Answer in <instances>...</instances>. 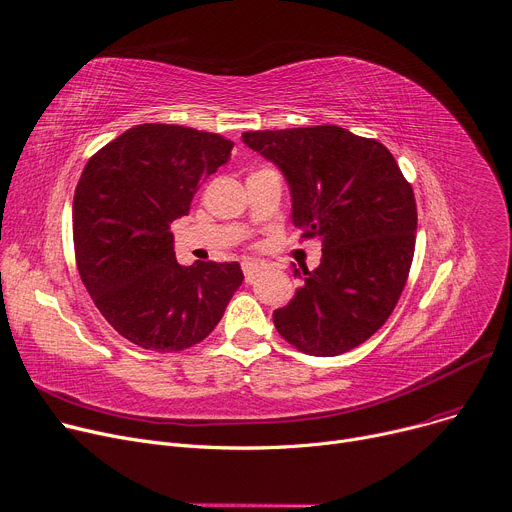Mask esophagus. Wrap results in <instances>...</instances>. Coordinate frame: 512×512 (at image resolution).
I'll return each instance as SVG.
<instances>
[{
    "label": "esophagus",
    "mask_w": 512,
    "mask_h": 512,
    "mask_svg": "<svg viewBox=\"0 0 512 512\" xmlns=\"http://www.w3.org/2000/svg\"><path fill=\"white\" fill-rule=\"evenodd\" d=\"M241 269H243V277H246V281H254V277L264 269V266L256 260H246Z\"/></svg>",
    "instance_id": "obj_1"
}]
</instances>
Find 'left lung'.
<instances>
[{
    "instance_id": "left-lung-1",
    "label": "left lung",
    "mask_w": 512,
    "mask_h": 512,
    "mask_svg": "<svg viewBox=\"0 0 512 512\" xmlns=\"http://www.w3.org/2000/svg\"><path fill=\"white\" fill-rule=\"evenodd\" d=\"M241 139L283 173L291 223L323 243L321 264L273 312L277 331L312 356L367 342L394 312L415 254V193L398 162L383 143L335 125Z\"/></svg>"
}]
</instances>
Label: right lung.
I'll list each match as a JSON object with an SVG mask.
<instances>
[{
  "label": "right lung",
  "instance_id": "obj_1",
  "mask_svg": "<svg viewBox=\"0 0 512 512\" xmlns=\"http://www.w3.org/2000/svg\"><path fill=\"white\" fill-rule=\"evenodd\" d=\"M231 148L216 133L137 125L83 168L72 200L79 275L104 319L139 348L200 344L243 281L237 262L179 264L170 233Z\"/></svg>",
  "mask_w": 512,
  "mask_h": 512
}]
</instances>
